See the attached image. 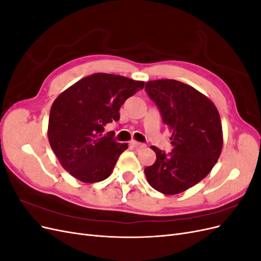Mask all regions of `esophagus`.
<instances>
[{
  "label": "esophagus",
  "mask_w": 261,
  "mask_h": 261,
  "mask_svg": "<svg viewBox=\"0 0 261 261\" xmlns=\"http://www.w3.org/2000/svg\"><path fill=\"white\" fill-rule=\"evenodd\" d=\"M134 149H136V150H140V149H143L144 147H145V145L144 144H141V143H137V141H130V144H129Z\"/></svg>",
  "instance_id": "obj_1"
}]
</instances>
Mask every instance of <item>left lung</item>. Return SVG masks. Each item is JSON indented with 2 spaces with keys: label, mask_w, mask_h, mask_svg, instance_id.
I'll list each match as a JSON object with an SVG mask.
<instances>
[{
  "label": "left lung",
  "mask_w": 261,
  "mask_h": 261,
  "mask_svg": "<svg viewBox=\"0 0 261 261\" xmlns=\"http://www.w3.org/2000/svg\"><path fill=\"white\" fill-rule=\"evenodd\" d=\"M146 92L168 126L172 151L152 146L155 162L145 169L150 186L176 195L206 177L223 146L222 125L216 106L204 94L174 80L146 83Z\"/></svg>",
  "instance_id": "left-lung-1"
}]
</instances>
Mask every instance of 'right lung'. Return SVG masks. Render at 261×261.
<instances>
[{
    "label": "right lung",
    "instance_id": "obj_1",
    "mask_svg": "<svg viewBox=\"0 0 261 261\" xmlns=\"http://www.w3.org/2000/svg\"><path fill=\"white\" fill-rule=\"evenodd\" d=\"M145 86L124 76L97 73L70 86L53 102L48 137L62 167L84 183L108 178L127 149L105 126L120 120V108Z\"/></svg>",
    "mask_w": 261,
    "mask_h": 261
}]
</instances>
